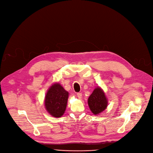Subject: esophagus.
<instances>
[{"label":"esophagus","mask_w":153,"mask_h":153,"mask_svg":"<svg viewBox=\"0 0 153 153\" xmlns=\"http://www.w3.org/2000/svg\"><path fill=\"white\" fill-rule=\"evenodd\" d=\"M82 95V93H77V96L79 99H81Z\"/></svg>","instance_id":"esophagus-1"}]
</instances>
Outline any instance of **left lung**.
Here are the masks:
<instances>
[{"label":"left lung","mask_w":153,"mask_h":153,"mask_svg":"<svg viewBox=\"0 0 153 153\" xmlns=\"http://www.w3.org/2000/svg\"><path fill=\"white\" fill-rule=\"evenodd\" d=\"M88 105L92 113L98 115L105 110L108 105L105 94L100 87H96L88 99Z\"/></svg>","instance_id":"left-lung-1"}]
</instances>
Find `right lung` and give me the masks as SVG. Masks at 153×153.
<instances>
[{
  "label": "right lung",
  "instance_id": "obj_1",
  "mask_svg": "<svg viewBox=\"0 0 153 153\" xmlns=\"http://www.w3.org/2000/svg\"><path fill=\"white\" fill-rule=\"evenodd\" d=\"M69 92L59 83H54L48 89L45 98L46 111L53 117H61L65 112Z\"/></svg>",
  "mask_w": 153,
  "mask_h": 153
}]
</instances>
